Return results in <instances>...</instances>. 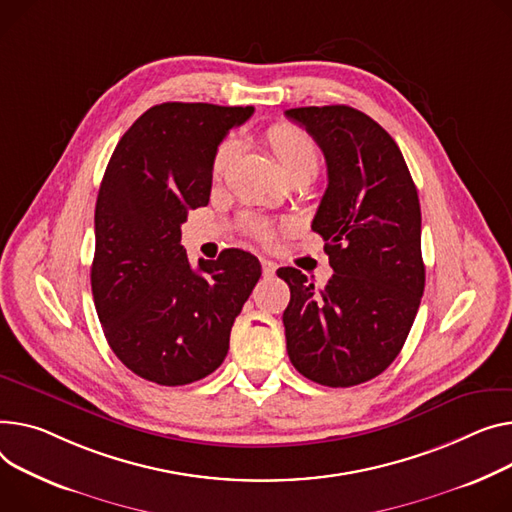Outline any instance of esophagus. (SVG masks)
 Wrapping results in <instances>:
<instances>
[{"instance_id":"34e87169","label":"esophagus","mask_w":512,"mask_h":512,"mask_svg":"<svg viewBox=\"0 0 512 512\" xmlns=\"http://www.w3.org/2000/svg\"><path fill=\"white\" fill-rule=\"evenodd\" d=\"M276 263L274 261H271V259H261V269H263V276L265 278H271V276H274L276 274Z\"/></svg>"}]
</instances>
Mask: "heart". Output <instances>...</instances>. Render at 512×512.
<instances>
[{
  "label": "heart",
  "instance_id": "1",
  "mask_svg": "<svg viewBox=\"0 0 512 512\" xmlns=\"http://www.w3.org/2000/svg\"><path fill=\"white\" fill-rule=\"evenodd\" d=\"M265 142L271 154H274L280 170L288 179H294L298 175L315 177L319 168V148L309 133L290 123H276L265 131ZM234 154H236V142L226 140L214 156L216 175H220L222 170L230 164ZM247 228L253 236L261 238V241L271 236V226L263 220L251 218L247 222Z\"/></svg>",
  "mask_w": 512,
  "mask_h": 512
}]
</instances>
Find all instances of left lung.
Returning <instances> with one entry per match:
<instances>
[{"instance_id":"obj_1","label":"left lung","mask_w":512,"mask_h":512,"mask_svg":"<svg viewBox=\"0 0 512 512\" xmlns=\"http://www.w3.org/2000/svg\"><path fill=\"white\" fill-rule=\"evenodd\" d=\"M325 154L327 189L313 220L333 276L317 290L294 267L284 311L290 362L325 387L366 383L397 358L424 294L422 214L416 185L391 135L346 105L300 107Z\"/></svg>"}]
</instances>
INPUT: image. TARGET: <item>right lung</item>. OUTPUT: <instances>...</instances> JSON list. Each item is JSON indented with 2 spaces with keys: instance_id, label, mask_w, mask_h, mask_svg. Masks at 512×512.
<instances>
[{
  "instance_id": "1",
  "label": "right lung",
  "mask_w": 512,
  "mask_h": 512,
  "mask_svg": "<svg viewBox=\"0 0 512 512\" xmlns=\"http://www.w3.org/2000/svg\"><path fill=\"white\" fill-rule=\"evenodd\" d=\"M253 107L162 102L119 140L94 212L96 313L115 356L138 377L189 385L228 354L230 329L261 276L259 259L226 249L191 267L187 212L208 206L214 156Z\"/></svg>"
}]
</instances>
